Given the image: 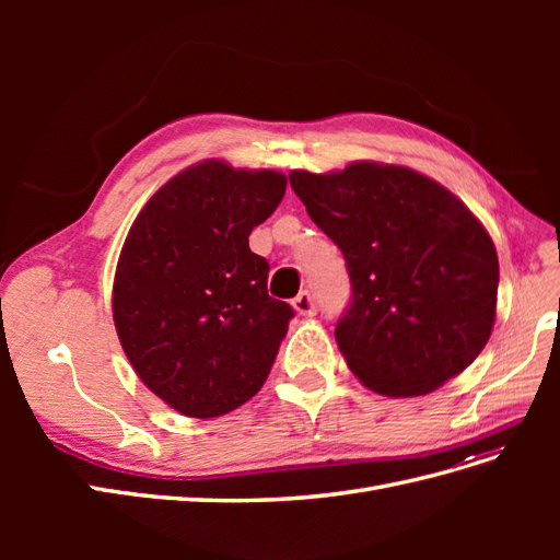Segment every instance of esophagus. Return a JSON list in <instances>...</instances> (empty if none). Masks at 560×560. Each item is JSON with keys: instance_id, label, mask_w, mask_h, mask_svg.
Wrapping results in <instances>:
<instances>
[{"instance_id": "1", "label": "esophagus", "mask_w": 560, "mask_h": 560, "mask_svg": "<svg viewBox=\"0 0 560 560\" xmlns=\"http://www.w3.org/2000/svg\"><path fill=\"white\" fill-rule=\"evenodd\" d=\"M292 306L299 315H306V317H313L317 313V306H315V299L311 292H301L296 299H292Z\"/></svg>"}]
</instances>
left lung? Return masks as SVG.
<instances>
[{
  "label": "left lung",
  "mask_w": 560,
  "mask_h": 560,
  "mask_svg": "<svg viewBox=\"0 0 560 560\" xmlns=\"http://www.w3.org/2000/svg\"><path fill=\"white\" fill-rule=\"evenodd\" d=\"M290 184L343 252L352 296L336 343L354 376L378 395L416 397L477 360L493 331L500 266L463 200L411 167L369 161L292 171Z\"/></svg>",
  "instance_id": "left-lung-1"
}]
</instances>
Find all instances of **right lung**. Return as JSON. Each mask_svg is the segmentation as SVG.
<instances>
[{
  "label": "right lung",
  "mask_w": 560,
  "mask_h": 560,
  "mask_svg": "<svg viewBox=\"0 0 560 560\" xmlns=\"http://www.w3.org/2000/svg\"><path fill=\"white\" fill-rule=\"evenodd\" d=\"M284 189L276 171L202 161L165 182L128 231L112 294L118 341L184 416L238 409L276 362L294 308L268 296V261L247 238Z\"/></svg>",
  "instance_id": "right-lung-1"
}]
</instances>
